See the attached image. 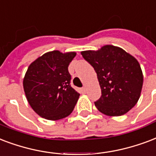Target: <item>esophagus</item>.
<instances>
[{
	"label": "esophagus",
	"instance_id": "1",
	"mask_svg": "<svg viewBox=\"0 0 156 156\" xmlns=\"http://www.w3.org/2000/svg\"><path fill=\"white\" fill-rule=\"evenodd\" d=\"M81 91H82V92H83V93H85L87 91L86 87H82V88H81Z\"/></svg>",
	"mask_w": 156,
	"mask_h": 156
}]
</instances>
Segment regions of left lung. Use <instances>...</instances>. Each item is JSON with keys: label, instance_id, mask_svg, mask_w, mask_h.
Returning <instances> with one entry per match:
<instances>
[{"label": "left lung", "instance_id": "8db88e82", "mask_svg": "<svg viewBox=\"0 0 156 156\" xmlns=\"http://www.w3.org/2000/svg\"><path fill=\"white\" fill-rule=\"evenodd\" d=\"M97 74L101 97L95 102L100 112L120 116L134 107L141 96L143 74L135 57L119 46L105 45L81 52Z\"/></svg>", "mask_w": 156, "mask_h": 156}]
</instances>
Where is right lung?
I'll return each instance as SVG.
<instances>
[{"label":"right lung","instance_id":"1","mask_svg":"<svg viewBox=\"0 0 156 156\" xmlns=\"http://www.w3.org/2000/svg\"><path fill=\"white\" fill-rule=\"evenodd\" d=\"M76 52H46L28 66L23 81L28 103L39 116L59 120L72 113L80 94L70 86L68 67Z\"/></svg>","mask_w":156,"mask_h":156}]
</instances>
